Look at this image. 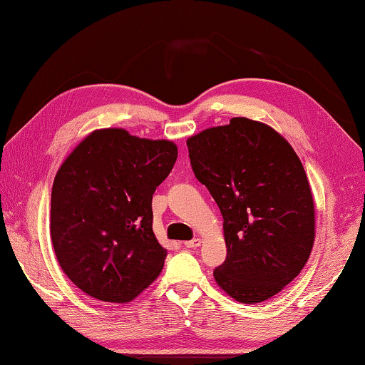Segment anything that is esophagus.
I'll list each match as a JSON object with an SVG mask.
<instances>
[{
	"instance_id": "obj_1",
	"label": "esophagus",
	"mask_w": 365,
	"mask_h": 365,
	"mask_svg": "<svg viewBox=\"0 0 365 365\" xmlns=\"http://www.w3.org/2000/svg\"><path fill=\"white\" fill-rule=\"evenodd\" d=\"M184 245L187 249H197V247H200V245H202V237H193L192 241H185Z\"/></svg>"
}]
</instances>
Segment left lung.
<instances>
[{"label": "left lung", "instance_id": "obj_1", "mask_svg": "<svg viewBox=\"0 0 365 365\" xmlns=\"http://www.w3.org/2000/svg\"><path fill=\"white\" fill-rule=\"evenodd\" d=\"M197 180L224 217L227 259L214 271L242 304L280 293L302 271L315 241V203L292 145L264 123L230 124L187 138Z\"/></svg>", "mask_w": 365, "mask_h": 365}]
</instances>
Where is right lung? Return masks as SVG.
<instances>
[{
    "label": "right lung",
    "instance_id": "1",
    "mask_svg": "<svg viewBox=\"0 0 365 365\" xmlns=\"http://www.w3.org/2000/svg\"><path fill=\"white\" fill-rule=\"evenodd\" d=\"M176 158L173 141L118 128L93 130L66 158L51 187L50 236L81 292L129 302L159 277L167 249L153 232V193Z\"/></svg>",
    "mask_w": 365,
    "mask_h": 365
}]
</instances>
